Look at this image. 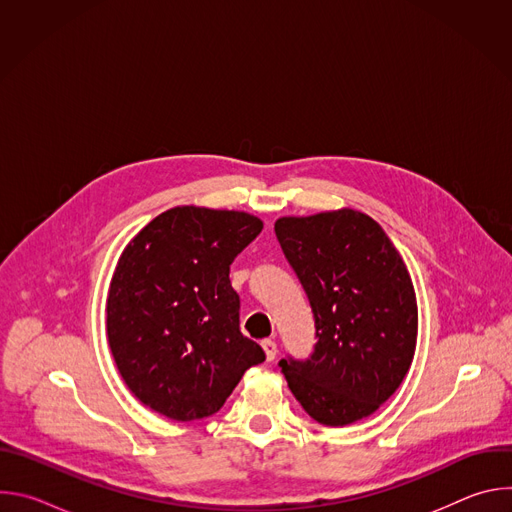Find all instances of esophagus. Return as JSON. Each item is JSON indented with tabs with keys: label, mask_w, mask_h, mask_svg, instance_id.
Listing matches in <instances>:
<instances>
[{
	"label": "esophagus",
	"mask_w": 512,
	"mask_h": 512,
	"mask_svg": "<svg viewBox=\"0 0 512 512\" xmlns=\"http://www.w3.org/2000/svg\"><path fill=\"white\" fill-rule=\"evenodd\" d=\"M261 346H263V350H265V356H267V360H273V358L277 356V344H275L271 338L263 340V342H261Z\"/></svg>",
	"instance_id": "34e87169"
}]
</instances>
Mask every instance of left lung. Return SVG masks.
<instances>
[{
	"instance_id": "8db88e82",
	"label": "left lung",
	"mask_w": 512,
	"mask_h": 512,
	"mask_svg": "<svg viewBox=\"0 0 512 512\" xmlns=\"http://www.w3.org/2000/svg\"><path fill=\"white\" fill-rule=\"evenodd\" d=\"M316 326L306 360H279L306 413L338 427L369 417L405 379L417 342L409 271L371 216L342 208L275 223Z\"/></svg>"
}]
</instances>
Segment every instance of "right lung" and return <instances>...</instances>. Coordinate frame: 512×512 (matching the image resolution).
Returning a JSON list of instances; mask_svg holds the SVG:
<instances>
[{
  "mask_svg": "<svg viewBox=\"0 0 512 512\" xmlns=\"http://www.w3.org/2000/svg\"><path fill=\"white\" fill-rule=\"evenodd\" d=\"M261 229L247 212L176 206L125 247L109 287L107 338L143 405L174 421L208 417L265 360L241 332L229 279Z\"/></svg>",
  "mask_w": 512,
  "mask_h": 512,
  "instance_id": "right-lung-1",
  "label": "right lung"
}]
</instances>
